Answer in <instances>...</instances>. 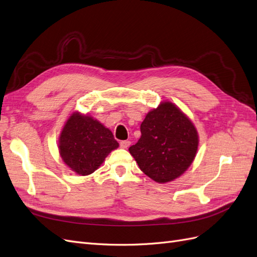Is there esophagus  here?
<instances>
[{"label": "esophagus", "instance_id": "1", "mask_svg": "<svg viewBox=\"0 0 257 257\" xmlns=\"http://www.w3.org/2000/svg\"><path fill=\"white\" fill-rule=\"evenodd\" d=\"M119 145H120V147L121 148H128L129 146H130V141H128V140H125V141H121V142L119 143Z\"/></svg>", "mask_w": 257, "mask_h": 257}]
</instances>
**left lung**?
Here are the masks:
<instances>
[{
    "label": "left lung",
    "mask_w": 257,
    "mask_h": 257,
    "mask_svg": "<svg viewBox=\"0 0 257 257\" xmlns=\"http://www.w3.org/2000/svg\"><path fill=\"white\" fill-rule=\"evenodd\" d=\"M141 134L129 153L141 171L157 183L179 177L195 158L197 131L187 115L170 101L147 113L141 123Z\"/></svg>",
    "instance_id": "1"
}]
</instances>
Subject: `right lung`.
<instances>
[{
	"instance_id": "right-lung-1",
	"label": "right lung",
	"mask_w": 257,
	"mask_h": 257,
	"mask_svg": "<svg viewBox=\"0 0 257 257\" xmlns=\"http://www.w3.org/2000/svg\"><path fill=\"white\" fill-rule=\"evenodd\" d=\"M118 147L111 130L78 112L71 114L61 132L59 148L65 164L79 175L94 173L105 157Z\"/></svg>"
}]
</instances>
